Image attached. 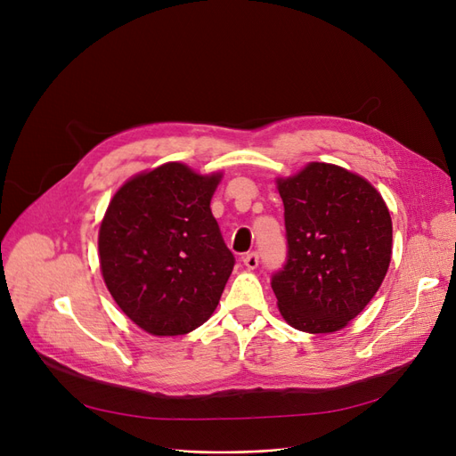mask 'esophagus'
<instances>
[{
	"label": "esophagus",
	"mask_w": 456,
	"mask_h": 456,
	"mask_svg": "<svg viewBox=\"0 0 456 456\" xmlns=\"http://www.w3.org/2000/svg\"><path fill=\"white\" fill-rule=\"evenodd\" d=\"M243 264L247 269H256L258 267V254L256 252H248L247 256H243Z\"/></svg>",
	"instance_id": "1"
}]
</instances>
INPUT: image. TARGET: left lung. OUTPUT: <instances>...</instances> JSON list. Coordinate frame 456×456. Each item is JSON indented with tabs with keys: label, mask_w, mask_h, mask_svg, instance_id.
Here are the masks:
<instances>
[{
	"label": "left lung",
	"mask_w": 456,
	"mask_h": 456,
	"mask_svg": "<svg viewBox=\"0 0 456 456\" xmlns=\"http://www.w3.org/2000/svg\"><path fill=\"white\" fill-rule=\"evenodd\" d=\"M288 260L271 281L281 316L305 333H335L376 296L391 264L393 223L362 175L308 162L277 177Z\"/></svg>",
	"instance_id": "obj_1"
}]
</instances>
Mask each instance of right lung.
<instances>
[{
  "label": "right lung",
  "instance_id": "obj_1",
  "mask_svg": "<svg viewBox=\"0 0 456 456\" xmlns=\"http://www.w3.org/2000/svg\"><path fill=\"white\" fill-rule=\"evenodd\" d=\"M221 179L223 172L165 162L126 179L106 208L99 228L102 279L145 333L187 335L221 301L233 269L209 208Z\"/></svg>",
  "mask_w": 456,
  "mask_h": 456
}]
</instances>
